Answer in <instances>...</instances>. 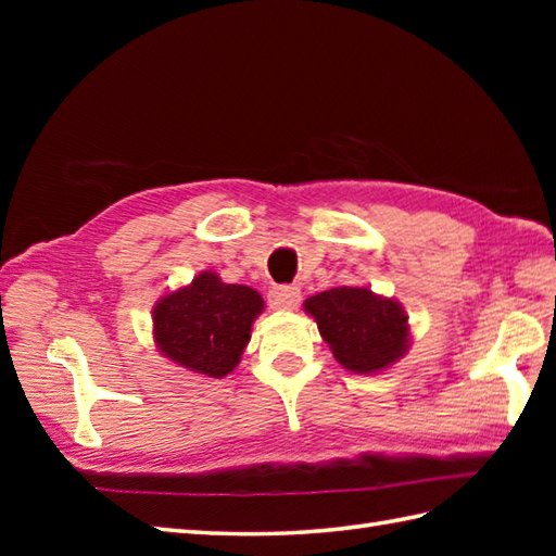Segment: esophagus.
<instances>
[{
    "label": "esophagus",
    "instance_id": "34e87169",
    "mask_svg": "<svg viewBox=\"0 0 556 556\" xmlns=\"http://www.w3.org/2000/svg\"><path fill=\"white\" fill-rule=\"evenodd\" d=\"M269 305L277 311H289L296 308L301 301V289L299 287H275L269 289Z\"/></svg>",
    "mask_w": 556,
    "mask_h": 556
}]
</instances>
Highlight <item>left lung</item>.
Wrapping results in <instances>:
<instances>
[{
	"label": "left lung",
	"instance_id": "8db88e82",
	"mask_svg": "<svg viewBox=\"0 0 556 556\" xmlns=\"http://www.w3.org/2000/svg\"><path fill=\"white\" fill-rule=\"evenodd\" d=\"M332 349L351 372H377L396 363L408 349V317L392 299L370 289L339 287L303 303Z\"/></svg>",
	"mask_w": 556,
	"mask_h": 556
}]
</instances>
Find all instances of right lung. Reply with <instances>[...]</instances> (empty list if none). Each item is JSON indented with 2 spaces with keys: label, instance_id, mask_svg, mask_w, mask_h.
Returning a JSON list of instances; mask_svg holds the SVG:
<instances>
[{
  "label": "right lung",
  "instance_id": "right-lung-1",
  "mask_svg": "<svg viewBox=\"0 0 556 556\" xmlns=\"http://www.w3.org/2000/svg\"><path fill=\"white\" fill-rule=\"evenodd\" d=\"M260 313L263 296L255 289L224 285L215 271H203L157 301L152 311L155 344L181 368L227 377L239 365Z\"/></svg>",
  "mask_w": 556,
  "mask_h": 556
}]
</instances>
